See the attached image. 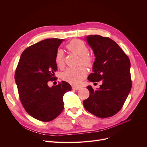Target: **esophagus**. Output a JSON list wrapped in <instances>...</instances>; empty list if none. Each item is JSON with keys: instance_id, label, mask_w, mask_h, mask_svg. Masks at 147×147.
<instances>
[{"instance_id": "obj_1", "label": "esophagus", "mask_w": 147, "mask_h": 147, "mask_svg": "<svg viewBox=\"0 0 147 147\" xmlns=\"http://www.w3.org/2000/svg\"><path fill=\"white\" fill-rule=\"evenodd\" d=\"M80 89V87L79 86H73V89L74 90H79Z\"/></svg>"}]
</instances>
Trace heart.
Here are the masks:
<instances>
[{
	"instance_id": "b5f03b06",
	"label": "heart",
	"mask_w": 147,
	"mask_h": 147,
	"mask_svg": "<svg viewBox=\"0 0 147 147\" xmlns=\"http://www.w3.org/2000/svg\"><path fill=\"white\" fill-rule=\"evenodd\" d=\"M66 47L68 51L80 56L79 63L88 67L94 65L95 57L89 53L87 45L80 39H74L67 44ZM55 63L58 67L62 68L65 65L64 52L58 49L55 54ZM87 74V70L83 66L68 68L61 74V78L64 80L74 85L80 84Z\"/></svg>"
}]
</instances>
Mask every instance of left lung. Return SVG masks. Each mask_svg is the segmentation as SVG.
<instances>
[{"mask_svg": "<svg viewBox=\"0 0 147 147\" xmlns=\"http://www.w3.org/2000/svg\"><path fill=\"white\" fill-rule=\"evenodd\" d=\"M86 40L96 57L93 73L88 79L91 82L102 80L98 90L91 86L89 98L83 101L85 109L99 118L117 114L122 108L132 88L130 62L120 46L110 38L89 35Z\"/></svg>", "mask_w": 147, "mask_h": 147, "instance_id": "1", "label": "left lung"}]
</instances>
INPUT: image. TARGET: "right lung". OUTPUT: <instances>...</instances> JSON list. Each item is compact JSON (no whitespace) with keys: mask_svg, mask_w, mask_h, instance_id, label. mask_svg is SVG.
I'll use <instances>...</instances> for the list:
<instances>
[{"mask_svg":"<svg viewBox=\"0 0 147 147\" xmlns=\"http://www.w3.org/2000/svg\"><path fill=\"white\" fill-rule=\"evenodd\" d=\"M64 39L47 38L26 48L22 53L15 73L20 101L27 113L42 121L55 119L64 109L63 96L71 90L62 81L50 88L48 82L56 80L55 54Z\"/></svg>","mask_w":147,"mask_h":147,"instance_id":"right-lung-1","label":"right lung"}]
</instances>
